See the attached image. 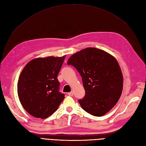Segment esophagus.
Segmentation results:
<instances>
[{
  "label": "esophagus",
  "instance_id": "esophagus-1",
  "mask_svg": "<svg viewBox=\"0 0 146 146\" xmlns=\"http://www.w3.org/2000/svg\"><path fill=\"white\" fill-rule=\"evenodd\" d=\"M68 94L70 96H72L74 95V93H73V92H68Z\"/></svg>",
  "mask_w": 146,
  "mask_h": 146
}]
</instances>
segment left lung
Returning a JSON list of instances; mask_svg holds the SVG:
<instances>
[{"label":"left lung","instance_id":"8db88e82","mask_svg":"<svg viewBox=\"0 0 146 146\" xmlns=\"http://www.w3.org/2000/svg\"><path fill=\"white\" fill-rule=\"evenodd\" d=\"M82 77L85 90L78 100L82 108L94 116H102L116 104L123 89V76L116 59L103 50L88 47L70 57Z\"/></svg>","mask_w":146,"mask_h":146}]
</instances>
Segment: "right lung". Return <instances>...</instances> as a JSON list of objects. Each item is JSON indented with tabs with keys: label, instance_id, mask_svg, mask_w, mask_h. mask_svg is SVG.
<instances>
[{
	"label": "right lung",
	"instance_id": "add662e5",
	"mask_svg": "<svg viewBox=\"0 0 146 146\" xmlns=\"http://www.w3.org/2000/svg\"><path fill=\"white\" fill-rule=\"evenodd\" d=\"M66 55L47 56L30 61L17 82V94L25 111L35 117L45 119L58 109L64 99L59 92L57 76Z\"/></svg>",
	"mask_w": 146,
	"mask_h": 146
}]
</instances>
